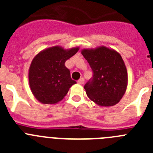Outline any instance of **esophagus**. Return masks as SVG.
Instances as JSON below:
<instances>
[{
	"instance_id": "1",
	"label": "esophagus",
	"mask_w": 153,
	"mask_h": 153,
	"mask_svg": "<svg viewBox=\"0 0 153 153\" xmlns=\"http://www.w3.org/2000/svg\"><path fill=\"white\" fill-rule=\"evenodd\" d=\"M78 83H79V84H80V85H83V83H84V79H83V77L80 78V79L78 80Z\"/></svg>"
}]
</instances>
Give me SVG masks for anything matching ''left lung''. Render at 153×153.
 <instances>
[{
	"label": "left lung",
	"mask_w": 153,
	"mask_h": 153,
	"mask_svg": "<svg viewBox=\"0 0 153 153\" xmlns=\"http://www.w3.org/2000/svg\"><path fill=\"white\" fill-rule=\"evenodd\" d=\"M93 70V79L84 86L86 95L100 106H113L125 94L128 74L125 63L117 51L105 46L81 51Z\"/></svg>",
	"instance_id": "1"
}]
</instances>
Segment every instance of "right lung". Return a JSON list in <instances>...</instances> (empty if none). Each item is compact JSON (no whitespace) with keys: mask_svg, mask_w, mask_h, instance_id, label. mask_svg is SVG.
Wrapping results in <instances>:
<instances>
[{"mask_svg":"<svg viewBox=\"0 0 153 153\" xmlns=\"http://www.w3.org/2000/svg\"><path fill=\"white\" fill-rule=\"evenodd\" d=\"M79 47L64 49L54 46L39 52L31 62L29 85L35 98L43 104H56L76 82L70 77L65 62L79 51Z\"/></svg>","mask_w":153,"mask_h":153,"instance_id":"1","label":"right lung"}]
</instances>
